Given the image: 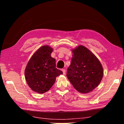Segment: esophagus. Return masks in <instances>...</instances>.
Returning a JSON list of instances; mask_svg holds the SVG:
<instances>
[{
	"instance_id": "esophagus-1",
	"label": "esophagus",
	"mask_w": 124,
	"mask_h": 124,
	"mask_svg": "<svg viewBox=\"0 0 124 124\" xmlns=\"http://www.w3.org/2000/svg\"><path fill=\"white\" fill-rule=\"evenodd\" d=\"M62 70L63 72V75L66 74V70H64V69H62Z\"/></svg>"
}]
</instances>
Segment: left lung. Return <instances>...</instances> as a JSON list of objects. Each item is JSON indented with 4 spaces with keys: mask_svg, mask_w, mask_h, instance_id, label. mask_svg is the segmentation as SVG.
<instances>
[{
    "mask_svg": "<svg viewBox=\"0 0 124 124\" xmlns=\"http://www.w3.org/2000/svg\"><path fill=\"white\" fill-rule=\"evenodd\" d=\"M73 57L67 70V77L75 89L86 93L97 87L103 76V69L99 60L83 45L72 50Z\"/></svg>",
    "mask_w": 124,
    "mask_h": 124,
    "instance_id": "left-lung-1",
    "label": "left lung"
}]
</instances>
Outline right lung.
I'll return each mask as SVG.
<instances>
[{
	"label": "right lung",
	"mask_w": 124,
	"mask_h": 124,
	"mask_svg": "<svg viewBox=\"0 0 124 124\" xmlns=\"http://www.w3.org/2000/svg\"><path fill=\"white\" fill-rule=\"evenodd\" d=\"M53 49L44 45L29 60L24 70L27 84L33 91L44 93L51 89L56 77L63 73L56 68V60L51 56Z\"/></svg>",
	"instance_id": "obj_1"
}]
</instances>
